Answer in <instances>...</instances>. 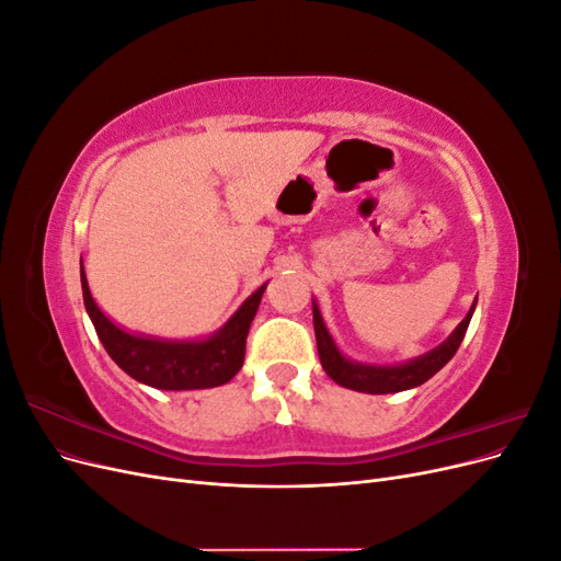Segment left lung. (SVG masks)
I'll use <instances>...</instances> for the list:
<instances>
[{"mask_svg": "<svg viewBox=\"0 0 561 561\" xmlns=\"http://www.w3.org/2000/svg\"><path fill=\"white\" fill-rule=\"evenodd\" d=\"M474 304L478 301H472L468 316L458 322V328L449 334V339H445V342L435 346L433 351L423 353L419 358L402 365H363V363L348 360L346 355H342V351L336 348L332 334L328 332L325 322H322L318 304L313 301V330H316L320 365L328 371V377L334 383L351 390H360V393L383 396V393H398V390H407V388H416L421 383H426L454 358V353L458 351V346H461L466 330L470 325Z\"/></svg>", "mask_w": 561, "mask_h": 561, "instance_id": "left-lung-1", "label": "left lung"}]
</instances>
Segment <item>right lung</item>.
<instances>
[{
    "label": "right lung",
    "mask_w": 561,
    "mask_h": 561,
    "mask_svg": "<svg viewBox=\"0 0 561 561\" xmlns=\"http://www.w3.org/2000/svg\"><path fill=\"white\" fill-rule=\"evenodd\" d=\"M81 290L98 339L128 377L161 390H194L222 386L243 367L250 322L260 309L266 285L243 301V307L231 316L222 330L203 342H168V339L124 332L98 309L83 266Z\"/></svg>",
    "instance_id": "right-lung-1"
}]
</instances>
